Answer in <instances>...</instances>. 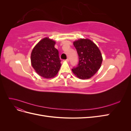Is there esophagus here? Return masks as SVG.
Returning a JSON list of instances; mask_svg holds the SVG:
<instances>
[{
  "mask_svg": "<svg viewBox=\"0 0 131 131\" xmlns=\"http://www.w3.org/2000/svg\"><path fill=\"white\" fill-rule=\"evenodd\" d=\"M65 61H66V62H68L69 61V59H66Z\"/></svg>",
  "mask_w": 131,
  "mask_h": 131,
  "instance_id": "esophagus-1",
  "label": "esophagus"
}]
</instances>
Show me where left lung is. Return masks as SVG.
Masks as SVG:
<instances>
[{
  "mask_svg": "<svg viewBox=\"0 0 131 131\" xmlns=\"http://www.w3.org/2000/svg\"><path fill=\"white\" fill-rule=\"evenodd\" d=\"M73 45L77 49L79 62L78 67L72 69V72L82 80L90 79L101 67L103 57L101 51L89 39H79L73 42Z\"/></svg>",
  "mask_w": 131,
  "mask_h": 131,
  "instance_id": "1",
  "label": "left lung"
}]
</instances>
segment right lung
<instances>
[{"instance_id": "right-lung-1", "label": "right lung", "mask_w": 131, "mask_h": 131, "mask_svg": "<svg viewBox=\"0 0 131 131\" xmlns=\"http://www.w3.org/2000/svg\"><path fill=\"white\" fill-rule=\"evenodd\" d=\"M55 44L56 41L53 39L45 37L37 43L31 51V66L35 72L43 78L55 77L61 68V60Z\"/></svg>"}]
</instances>
